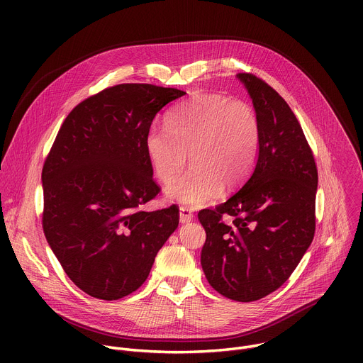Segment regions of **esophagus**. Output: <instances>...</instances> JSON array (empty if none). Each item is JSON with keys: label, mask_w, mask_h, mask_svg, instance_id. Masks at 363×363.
Returning <instances> with one entry per match:
<instances>
[{"label": "esophagus", "mask_w": 363, "mask_h": 363, "mask_svg": "<svg viewBox=\"0 0 363 363\" xmlns=\"http://www.w3.org/2000/svg\"><path fill=\"white\" fill-rule=\"evenodd\" d=\"M192 217H194V211L191 208H188V206H181V208H179V221L182 224L191 221Z\"/></svg>", "instance_id": "obj_1"}]
</instances>
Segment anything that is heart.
Returning a JSON list of instances; mask_svg holds the SVG:
<instances>
[{
  "label": "heart",
  "mask_w": 363,
  "mask_h": 363,
  "mask_svg": "<svg viewBox=\"0 0 363 363\" xmlns=\"http://www.w3.org/2000/svg\"><path fill=\"white\" fill-rule=\"evenodd\" d=\"M260 146V122L250 103L216 93H196L165 116L164 129L145 136L150 167L164 184L180 173L189 153L193 167L167 188V195L196 206L240 186Z\"/></svg>",
  "instance_id": "1"
}]
</instances>
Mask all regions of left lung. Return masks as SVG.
<instances>
[{"instance_id":"1","label":"left lung","mask_w":363,"mask_h":363,"mask_svg":"<svg viewBox=\"0 0 363 363\" xmlns=\"http://www.w3.org/2000/svg\"><path fill=\"white\" fill-rule=\"evenodd\" d=\"M260 122L251 177L228 201L198 213L206 240L201 266L220 294L254 301L294 272L316 228L318 168L286 100L264 80L238 73ZM230 216L225 223L222 218Z\"/></svg>"}]
</instances>
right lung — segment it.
<instances>
[{"mask_svg": "<svg viewBox=\"0 0 363 363\" xmlns=\"http://www.w3.org/2000/svg\"><path fill=\"white\" fill-rule=\"evenodd\" d=\"M185 91L145 83L108 87L65 119L41 172L43 230L70 280L118 300L138 290L179 224L177 205L146 213L161 192L145 152L152 121Z\"/></svg>", "mask_w": 363, "mask_h": 363, "instance_id": "1", "label": "right lung"}]
</instances>
